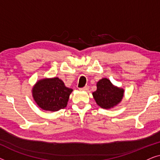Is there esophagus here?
Wrapping results in <instances>:
<instances>
[{
    "label": "esophagus",
    "mask_w": 160,
    "mask_h": 160,
    "mask_svg": "<svg viewBox=\"0 0 160 160\" xmlns=\"http://www.w3.org/2000/svg\"><path fill=\"white\" fill-rule=\"evenodd\" d=\"M89 86H85L84 87H82V88H80L79 89H80V90H82V91H87V90H89Z\"/></svg>",
    "instance_id": "1"
}]
</instances>
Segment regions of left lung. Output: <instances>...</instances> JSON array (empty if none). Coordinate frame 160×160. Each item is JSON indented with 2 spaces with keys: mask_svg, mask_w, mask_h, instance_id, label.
I'll list each match as a JSON object with an SVG mask.
<instances>
[{
  "mask_svg": "<svg viewBox=\"0 0 160 160\" xmlns=\"http://www.w3.org/2000/svg\"><path fill=\"white\" fill-rule=\"evenodd\" d=\"M98 106L105 109L113 108L122 101L124 89L113 86L108 78H103L97 83V90L92 93Z\"/></svg>",
  "mask_w": 160,
  "mask_h": 160,
  "instance_id": "left-lung-1",
  "label": "left lung"
}]
</instances>
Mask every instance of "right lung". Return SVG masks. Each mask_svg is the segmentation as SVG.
Instances as JSON below:
<instances>
[{
	"label": "right lung",
	"instance_id": "obj_1",
	"mask_svg": "<svg viewBox=\"0 0 160 160\" xmlns=\"http://www.w3.org/2000/svg\"><path fill=\"white\" fill-rule=\"evenodd\" d=\"M72 91L62 80L54 77L38 81L32 87V94L37 105L43 110L57 111L67 106Z\"/></svg>",
	"mask_w": 160,
	"mask_h": 160
}]
</instances>
